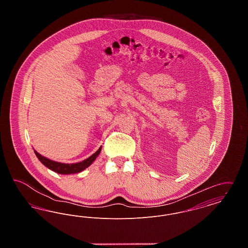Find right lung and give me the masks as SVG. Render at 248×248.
Masks as SVG:
<instances>
[{
    "mask_svg": "<svg viewBox=\"0 0 248 248\" xmlns=\"http://www.w3.org/2000/svg\"><path fill=\"white\" fill-rule=\"evenodd\" d=\"M101 148L100 147L94 154H92L90 157H88L87 159L83 160L82 162L79 163H75V164H64V163H59L56 162L53 160H50L46 157L41 155L39 153H37L34 150L37 158L40 160V162L44 165H46L50 170L59 173L61 175H69V174H75V173H80L83 171L84 169H86L88 166L93 164L94 160L96 159V157L98 156V154L101 152Z\"/></svg>",
    "mask_w": 248,
    "mask_h": 248,
    "instance_id": "1",
    "label": "right lung"
}]
</instances>
